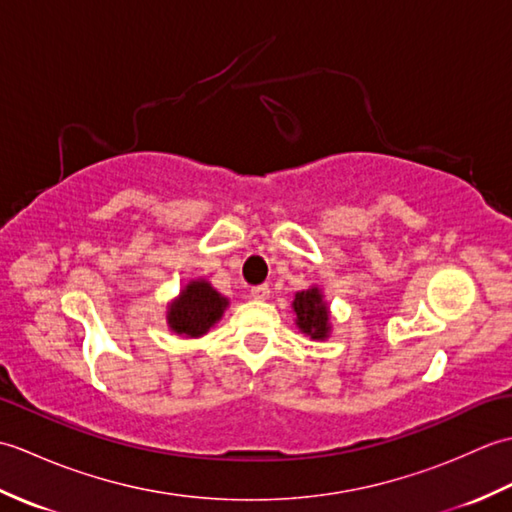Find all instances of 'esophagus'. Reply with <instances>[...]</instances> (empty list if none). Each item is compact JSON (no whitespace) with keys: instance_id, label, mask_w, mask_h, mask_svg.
<instances>
[{"instance_id":"34e87169","label":"esophagus","mask_w":512,"mask_h":512,"mask_svg":"<svg viewBox=\"0 0 512 512\" xmlns=\"http://www.w3.org/2000/svg\"><path fill=\"white\" fill-rule=\"evenodd\" d=\"M250 297H253V299H259V301L268 299V297H270V286H268V284L253 286V288H250Z\"/></svg>"}]
</instances>
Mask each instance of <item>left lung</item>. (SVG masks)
<instances>
[{
	"label": "left lung",
	"instance_id": "8db88e82",
	"mask_svg": "<svg viewBox=\"0 0 512 512\" xmlns=\"http://www.w3.org/2000/svg\"><path fill=\"white\" fill-rule=\"evenodd\" d=\"M292 312H295V325L301 334L310 336L312 341H328L332 334L330 306L325 301L323 290L319 286H310L301 292H295L292 299Z\"/></svg>",
	"mask_w": 512,
	"mask_h": 512
}]
</instances>
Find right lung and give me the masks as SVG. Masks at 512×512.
<instances>
[{
    "label": "right lung",
    "mask_w": 512,
    "mask_h": 512,
    "mask_svg": "<svg viewBox=\"0 0 512 512\" xmlns=\"http://www.w3.org/2000/svg\"><path fill=\"white\" fill-rule=\"evenodd\" d=\"M228 306L231 301L220 295L211 286V281L204 277L191 279L189 284L182 286L180 295L169 301L167 325L182 339H200L224 317Z\"/></svg>",
    "instance_id": "obj_1"
}]
</instances>
